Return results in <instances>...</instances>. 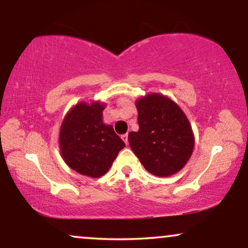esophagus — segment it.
Returning a JSON list of instances; mask_svg holds the SVG:
<instances>
[{"instance_id": "34e87169", "label": "esophagus", "mask_w": 248, "mask_h": 248, "mask_svg": "<svg viewBox=\"0 0 248 248\" xmlns=\"http://www.w3.org/2000/svg\"><path fill=\"white\" fill-rule=\"evenodd\" d=\"M121 139L124 141V143L128 144V134H124V135L121 136Z\"/></svg>"}]
</instances>
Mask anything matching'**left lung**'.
<instances>
[{
	"label": "left lung",
	"mask_w": 248,
	"mask_h": 248,
	"mask_svg": "<svg viewBox=\"0 0 248 248\" xmlns=\"http://www.w3.org/2000/svg\"><path fill=\"white\" fill-rule=\"evenodd\" d=\"M138 132L128 134L132 150L148 172L168 177L191 156L195 138L186 115L166 95L152 93L136 101Z\"/></svg>",
	"instance_id": "obj_1"
}]
</instances>
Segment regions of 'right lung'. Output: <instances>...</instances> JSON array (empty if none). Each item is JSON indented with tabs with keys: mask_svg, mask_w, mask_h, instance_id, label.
Masks as SVG:
<instances>
[{
	"mask_svg": "<svg viewBox=\"0 0 248 248\" xmlns=\"http://www.w3.org/2000/svg\"><path fill=\"white\" fill-rule=\"evenodd\" d=\"M105 104L80 102L62 120L59 146L62 160L71 169L88 177L105 175L124 142L110 124L102 122Z\"/></svg>",
	"mask_w": 248,
	"mask_h": 248,
	"instance_id": "obj_1",
	"label": "right lung"
}]
</instances>
